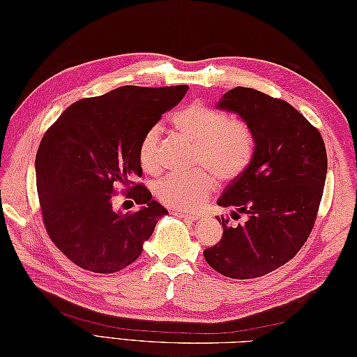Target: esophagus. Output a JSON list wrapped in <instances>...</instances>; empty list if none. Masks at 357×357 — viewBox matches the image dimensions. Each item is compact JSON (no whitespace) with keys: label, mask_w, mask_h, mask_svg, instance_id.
Listing matches in <instances>:
<instances>
[{"label":"esophagus","mask_w":357,"mask_h":357,"mask_svg":"<svg viewBox=\"0 0 357 357\" xmlns=\"http://www.w3.org/2000/svg\"><path fill=\"white\" fill-rule=\"evenodd\" d=\"M172 213L174 216H179V218H184V219H188V221H196L199 216L195 215V213H185V211H181V210H173Z\"/></svg>","instance_id":"esophagus-1"}]
</instances>
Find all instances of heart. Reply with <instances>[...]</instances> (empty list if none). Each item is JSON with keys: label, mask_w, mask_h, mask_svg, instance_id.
<instances>
[{"label": "heart", "mask_w": 357, "mask_h": 357, "mask_svg": "<svg viewBox=\"0 0 357 357\" xmlns=\"http://www.w3.org/2000/svg\"><path fill=\"white\" fill-rule=\"evenodd\" d=\"M172 127L181 138L195 144L190 174H169L155 185L158 201L170 208L198 207L215 190L216 176L233 181L245 172L255 153V135L244 119L204 102H190L173 113ZM139 164L147 173L161 170V132L151 127L138 149Z\"/></svg>", "instance_id": "1"}]
</instances>
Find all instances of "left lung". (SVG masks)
<instances>
[{"label":"left lung","mask_w":357,"mask_h":357,"mask_svg":"<svg viewBox=\"0 0 357 357\" xmlns=\"http://www.w3.org/2000/svg\"><path fill=\"white\" fill-rule=\"evenodd\" d=\"M245 121L255 153L245 172L225 188L218 206L245 224L222 222V238L204 250L211 268L231 279H253L282 267L313 230L327 176V150L316 127L287 101L234 87L216 105Z\"/></svg>","instance_id":"1"}]
</instances>
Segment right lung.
<instances>
[{
    "mask_svg": "<svg viewBox=\"0 0 357 357\" xmlns=\"http://www.w3.org/2000/svg\"><path fill=\"white\" fill-rule=\"evenodd\" d=\"M188 86H123L67 107L38 149L36 188L45 230L64 256L93 273H115L138 259L142 244L167 215L142 184L138 158L144 133L174 107ZM118 186L142 207H111Z\"/></svg>",
    "mask_w": 357,
    "mask_h": 357,
    "instance_id": "1",
    "label": "right lung"
}]
</instances>
